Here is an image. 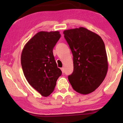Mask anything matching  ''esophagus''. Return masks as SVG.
Returning <instances> with one entry per match:
<instances>
[{"label":"esophagus","mask_w":123,"mask_h":123,"mask_svg":"<svg viewBox=\"0 0 123 123\" xmlns=\"http://www.w3.org/2000/svg\"><path fill=\"white\" fill-rule=\"evenodd\" d=\"M61 69V70H62V73L64 72V71H65V70H64V68H62Z\"/></svg>","instance_id":"esophagus-1"}]
</instances>
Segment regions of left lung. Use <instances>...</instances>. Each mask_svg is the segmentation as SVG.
Returning a JSON list of instances; mask_svg holds the SVG:
<instances>
[{"instance_id":"8db88e82","label":"left lung","mask_w":123,"mask_h":123,"mask_svg":"<svg viewBox=\"0 0 123 123\" xmlns=\"http://www.w3.org/2000/svg\"><path fill=\"white\" fill-rule=\"evenodd\" d=\"M73 56V72L68 76L76 92L86 95L98 88L105 79L108 61L101 36L84 27L63 31Z\"/></svg>"}]
</instances>
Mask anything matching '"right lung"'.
<instances>
[{
	"mask_svg": "<svg viewBox=\"0 0 123 123\" xmlns=\"http://www.w3.org/2000/svg\"><path fill=\"white\" fill-rule=\"evenodd\" d=\"M60 37L59 31H40L25 44L21 53V66L25 78L45 97L53 92L62 74L53 52Z\"/></svg>",
	"mask_w": 123,
	"mask_h": 123,
	"instance_id": "right-lung-1",
	"label": "right lung"
}]
</instances>
